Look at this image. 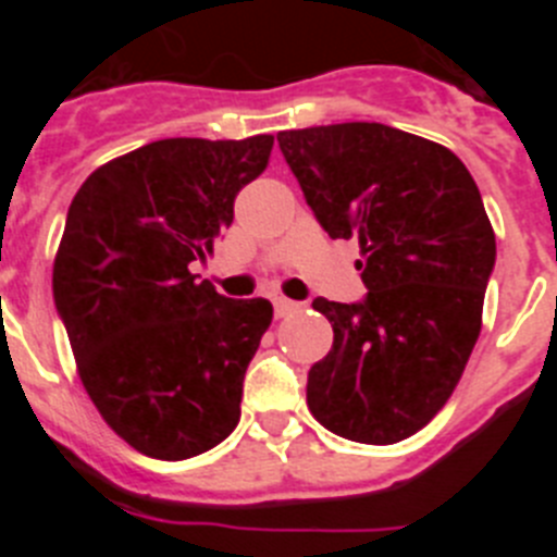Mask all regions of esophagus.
Wrapping results in <instances>:
<instances>
[{
    "label": "esophagus",
    "instance_id": "obj_1",
    "mask_svg": "<svg viewBox=\"0 0 557 557\" xmlns=\"http://www.w3.org/2000/svg\"><path fill=\"white\" fill-rule=\"evenodd\" d=\"M273 307H275V318H287V314L298 312V309H301V304L287 301V298H275Z\"/></svg>",
    "mask_w": 557,
    "mask_h": 557
}]
</instances>
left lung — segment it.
<instances>
[{"label": "left lung", "instance_id": "8db88e82", "mask_svg": "<svg viewBox=\"0 0 557 557\" xmlns=\"http://www.w3.org/2000/svg\"><path fill=\"white\" fill-rule=\"evenodd\" d=\"M278 147L332 239H359L368 295L314 298L334 329L307 405L329 432L398 444L449 401L482 329L496 236L455 152L379 122L282 131Z\"/></svg>", "mask_w": 557, "mask_h": 557}]
</instances>
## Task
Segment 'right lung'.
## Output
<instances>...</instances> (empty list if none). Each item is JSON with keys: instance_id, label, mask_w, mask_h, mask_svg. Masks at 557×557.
Listing matches in <instances>:
<instances>
[{"instance_id": "1", "label": "right lung", "mask_w": 557, "mask_h": 557, "mask_svg": "<svg viewBox=\"0 0 557 557\" xmlns=\"http://www.w3.org/2000/svg\"><path fill=\"white\" fill-rule=\"evenodd\" d=\"M273 136L161 139L108 161L69 206L52 295L88 398L156 460L203 455L239 424L243 379L273 321L264 298L198 282Z\"/></svg>"}]
</instances>
